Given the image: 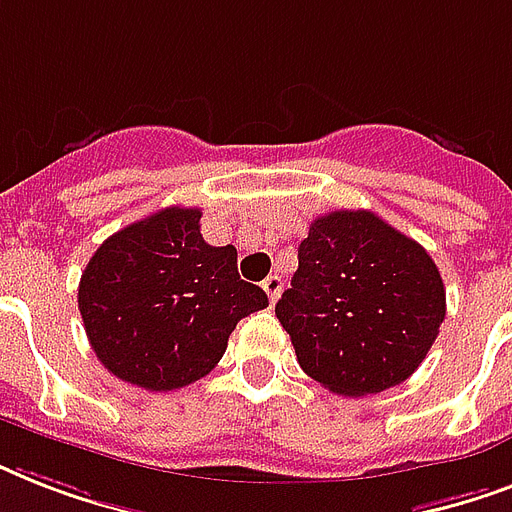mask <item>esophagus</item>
Segmentation results:
<instances>
[{"instance_id":"obj_1","label":"esophagus","mask_w":512,"mask_h":512,"mask_svg":"<svg viewBox=\"0 0 512 512\" xmlns=\"http://www.w3.org/2000/svg\"><path fill=\"white\" fill-rule=\"evenodd\" d=\"M281 287H284V284H281V276H268V279L263 281V289H265V295L271 297V303H276V300H279V295H281Z\"/></svg>"}]
</instances>
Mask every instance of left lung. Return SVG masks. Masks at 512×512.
Instances as JSON below:
<instances>
[{"label": "left lung", "mask_w": 512, "mask_h": 512, "mask_svg": "<svg viewBox=\"0 0 512 512\" xmlns=\"http://www.w3.org/2000/svg\"><path fill=\"white\" fill-rule=\"evenodd\" d=\"M276 303L303 372L340 396L393 388L428 356L446 289L425 247L366 209L316 217Z\"/></svg>", "instance_id": "left-lung-1"}]
</instances>
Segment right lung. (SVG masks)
Segmentation results:
<instances>
[{
    "label": "right lung",
    "mask_w": 512,
    "mask_h": 512,
    "mask_svg": "<svg viewBox=\"0 0 512 512\" xmlns=\"http://www.w3.org/2000/svg\"><path fill=\"white\" fill-rule=\"evenodd\" d=\"M201 209L167 207L108 236L79 281V313L100 364L146 390H175L217 366L268 295L236 268V247L201 236Z\"/></svg>",
    "instance_id": "obj_1"
}]
</instances>
